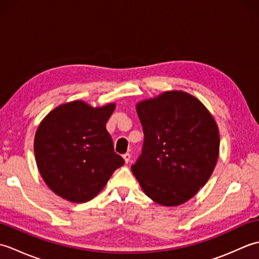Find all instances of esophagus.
<instances>
[{
    "instance_id": "esophagus-1",
    "label": "esophagus",
    "mask_w": 259,
    "mask_h": 259,
    "mask_svg": "<svg viewBox=\"0 0 259 259\" xmlns=\"http://www.w3.org/2000/svg\"><path fill=\"white\" fill-rule=\"evenodd\" d=\"M122 157H123V159H124V162H125V163H129V162H130V159H131V155H130V153L126 152V153H124V155H123Z\"/></svg>"
}]
</instances>
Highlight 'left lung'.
I'll use <instances>...</instances> for the list:
<instances>
[{
	"instance_id": "left-lung-1",
	"label": "left lung",
	"mask_w": 259,
	"mask_h": 259,
	"mask_svg": "<svg viewBox=\"0 0 259 259\" xmlns=\"http://www.w3.org/2000/svg\"><path fill=\"white\" fill-rule=\"evenodd\" d=\"M136 108L145 140L131 170L150 199L179 206L206 185L216 166V121L197 98L184 91H166Z\"/></svg>"
}]
</instances>
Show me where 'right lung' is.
I'll list each match as a JSON object with an SVG mask.
<instances>
[{"label":"right lung","mask_w":259,"mask_h":259,"mask_svg":"<svg viewBox=\"0 0 259 259\" xmlns=\"http://www.w3.org/2000/svg\"><path fill=\"white\" fill-rule=\"evenodd\" d=\"M114 108V103L93 108L76 100L57 107L41 121L34 155L38 171L54 194L71 202L89 201L123 166L106 129Z\"/></svg>","instance_id":"1"}]
</instances>
